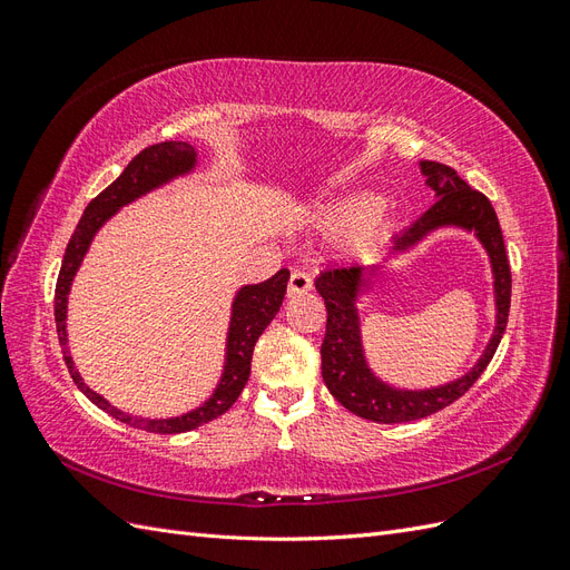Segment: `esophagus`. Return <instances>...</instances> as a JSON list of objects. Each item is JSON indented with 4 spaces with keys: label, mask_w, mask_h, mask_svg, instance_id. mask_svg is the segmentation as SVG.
Here are the masks:
<instances>
[{
    "label": "esophagus",
    "mask_w": 570,
    "mask_h": 570,
    "mask_svg": "<svg viewBox=\"0 0 570 570\" xmlns=\"http://www.w3.org/2000/svg\"><path fill=\"white\" fill-rule=\"evenodd\" d=\"M314 281L312 275L304 273V271H295L289 275V283H287V297H302L306 292H312Z\"/></svg>",
    "instance_id": "obj_1"
}]
</instances>
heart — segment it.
Instances as JSON below:
<instances>
[{
    "instance_id": "1",
    "label": "heart",
    "mask_w": 570,
    "mask_h": 570,
    "mask_svg": "<svg viewBox=\"0 0 570 570\" xmlns=\"http://www.w3.org/2000/svg\"><path fill=\"white\" fill-rule=\"evenodd\" d=\"M381 209L383 197L371 193H356L323 206L318 212V220L327 230L356 233V243L366 247L375 239L377 228H381V216H377Z\"/></svg>"
}]
</instances>
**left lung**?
Returning <instances> with one entry per match:
<instances>
[{
  "mask_svg": "<svg viewBox=\"0 0 570 570\" xmlns=\"http://www.w3.org/2000/svg\"><path fill=\"white\" fill-rule=\"evenodd\" d=\"M421 174L428 178V187L435 189L438 202L419 220H413L402 235L394 237L392 254L411 249L428 233L438 228L454 226L475 233L492 264L497 325L490 344L478 358V364L465 375L456 377V381L430 390L392 387L371 371L364 356V344H361L356 297L361 287L366 285L368 266H344L323 271L316 278V289L327 308L325 337L321 344L323 381L344 409L375 423L419 421L456 402L459 396L473 387L482 371L488 368L509 321L511 268L504 249L502 228H499V218L490 199L478 193V189H471L469 183L456 176L454 168L444 164L421 161Z\"/></svg>",
  "mask_w": 570,
  "mask_h": 570,
  "instance_id": "obj_1",
  "label": "left lung"
}]
</instances>
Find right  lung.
<instances>
[{
	"mask_svg": "<svg viewBox=\"0 0 570 570\" xmlns=\"http://www.w3.org/2000/svg\"><path fill=\"white\" fill-rule=\"evenodd\" d=\"M195 164H197V151L189 142H174V140L159 142V145H151L137 154V157L126 166L124 174H120L105 189V193H99L88 204L85 214L80 216L71 239H68V247H66L61 271H59V281H57V292H55V321H57L59 344H61L68 373H71L78 390L88 396L95 406L107 411L109 416H114L116 421L147 430V433H159V435L187 433V430H195L204 423L223 416V413H226L235 404L239 392L245 390V385L249 381L254 344L266 331V325L275 318V314L281 312L287 281H289V271L281 268L273 275V278H268L264 283L239 287V292L235 295V302H233V316H230L228 344H226V366H223L220 383L216 385L214 394L202 406L183 413V416H174V419H137V416H132V413H126V411L111 406L105 396L97 394L95 390H90L82 383L80 373L76 371L73 356H71V352H68L66 306H68V292H71V283L76 278L85 254H88V249H90V243L95 239L97 230L105 226V223L120 209V206H126V204L135 202L137 197L151 193V189L166 185L168 180L189 174V170L195 168Z\"/></svg>",
	"mask_w": 570,
	"mask_h": 570,
	"instance_id": "right-lung-1",
	"label": "right lung"
}]
</instances>
